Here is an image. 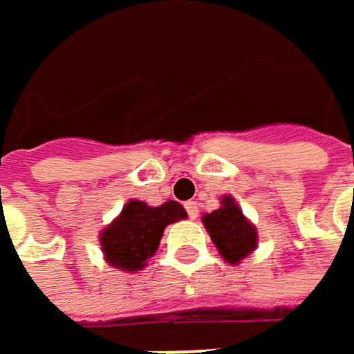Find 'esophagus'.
<instances>
[{
	"label": "esophagus",
	"instance_id": "obj_1",
	"mask_svg": "<svg viewBox=\"0 0 354 354\" xmlns=\"http://www.w3.org/2000/svg\"><path fill=\"white\" fill-rule=\"evenodd\" d=\"M184 207H186V212H188L190 218H196V216H198V205H196V203L190 201V203H186Z\"/></svg>",
	"mask_w": 354,
	"mask_h": 354
}]
</instances>
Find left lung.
Instances as JSON below:
<instances>
[{
  "mask_svg": "<svg viewBox=\"0 0 354 354\" xmlns=\"http://www.w3.org/2000/svg\"><path fill=\"white\" fill-rule=\"evenodd\" d=\"M203 225L221 257L231 266H239L257 249V229L231 194L221 196L218 209L203 214Z\"/></svg>",
  "mask_w": 354,
  "mask_h": 354,
  "instance_id": "left-lung-1",
  "label": "left lung"
}]
</instances>
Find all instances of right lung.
Wrapping results in <instances>:
<instances>
[{
	"label": "right lung",
	"instance_id": "add662e5",
	"mask_svg": "<svg viewBox=\"0 0 354 354\" xmlns=\"http://www.w3.org/2000/svg\"><path fill=\"white\" fill-rule=\"evenodd\" d=\"M186 210L176 201L149 207L144 201H127L121 212L99 233L103 259L119 272H140L156 255L164 229L186 218Z\"/></svg>",
	"mask_w": 354,
	"mask_h": 354
}]
</instances>
